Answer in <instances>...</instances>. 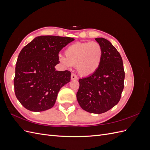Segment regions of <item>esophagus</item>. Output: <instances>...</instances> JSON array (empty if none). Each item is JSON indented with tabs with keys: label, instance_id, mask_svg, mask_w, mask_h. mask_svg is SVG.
Wrapping results in <instances>:
<instances>
[{
	"label": "esophagus",
	"instance_id": "esophagus-1",
	"mask_svg": "<svg viewBox=\"0 0 150 150\" xmlns=\"http://www.w3.org/2000/svg\"><path fill=\"white\" fill-rule=\"evenodd\" d=\"M71 80H75V79H78V77H77V76H76L75 74L72 73V74H71Z\"/></svg>",
	"mask_w": 150,
	"mask_h": 150
}]
</instances>
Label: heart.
Segmentation results:
<instances>
[{"label":"heart","mask_w":150,"mask_h":150,"mask_svg":"<svg viewBox=\"0 0 150 150\" xmlns=\"http://www.w3.org/2000/svg\"><path fill=\"white\" fill-rule=\"evenodd\" d=\"M65 57H60L59 61L66 67L76 66L81 76L91 75L101 64L103 50L96 42H78L71 45L64 52Z\"/></svg>","instance_id":"heart-1"}]
</instances>
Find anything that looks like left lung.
Returning <instances> with one entry per match:
<instances>
[{
  "label": "left lung",
  "instance_id": "obj_1",
  "mask_svg": "<svg viewBox=\"0 0 150 150\" xmlns=\"http://www.w3.org/2000/svg\"><path fill=\"white\" fill-rule=\"evenodd\" d=\"M95 40L103 50L101 64L94 73L79 79V88L76 97L84 110L101 114L120 101L125 73L120 54L112 44L104 38Z\"/></svg>",
  "mask_w": 150,
  "mask_h": 150
}]
</instances>
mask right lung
I'll return each instance as SVG.
<instances>
[{"label":"right lung","mask_w":150,"mask_h":150,"mask_svg":"<svg viewBox=\"0 0 150 150\" xmlns=\"http://www.w3.org/2000/svg\"><path fill=\"white\" fill-rule=\"evenodd\" d=\"M74 39L41 35L21 50L13 79L16 98L27 110L40 112L52 108L60 89L71 81L69 71H56L59 52Z\"/></svg>","instance_id":"obj_1"}]
</instances>
